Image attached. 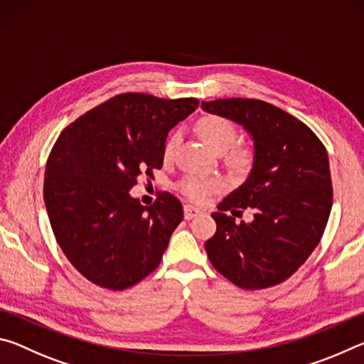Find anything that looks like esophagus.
Here are the masks:
<instances>
[{"label": "esophagus", "mask_w": 364, "mask_h": 364, "mask_svg": "<svg viewBox=\"0 0 364 364\" xmlns=\"http://www.w3.org/2000/svg\"><path fill=\"white\" fill-rule=\"evenodd\" d=\"M197 215H200L199 208H196L193 205L184 207V220H193V218L197 217Z\"/></svg>", "instance_id": "esophagus-1"}]
</instances>
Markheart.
I'll return each instance as SVG.
<instances>
[{"label": "heart", "instance_id": "b5f03b06", "mask_svg": "<svg viewBox=\"0 0 364 364\" xmlns=\"http://www.w3.org/2000/svg\"><path fill=\"white\" fill-rule=\"evenodd\" d=\"M197 134L200 139L215 152H225L236 143L237 130L231 120L220 115H205L199 119L196 125ZM178 143H180V134H170L164 146V159L170 160L173 157ZM252 154L247 147H236L228 156V164L236 171H244L250 165ZM181 193L194 202H204L208 196L220 189V181L215 178H202V176H189L181 183Z\"/></svg>", "mask_w": 364, "mask_h": 364}]
</instances>
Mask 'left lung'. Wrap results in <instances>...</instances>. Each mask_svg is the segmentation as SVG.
Masks as SVG:
<instances>
[{"label":"left lung","instance_id":"8db88e82","mask_svg":"<svg viewBox=\"0 0 364 364\" xmlns=\"http://www.w3.org/2000/svg\"><path fill=\"white\" fill-rule=\"evenodd\" d=\"M202 109L242 125L254 139V164L241 186L212 213L217 232L205 242L213 268L247 291L279 284L323 237L332 207L328 151L304 122L260 100H215ZM252 208L236 224L223 212Z\"/></svg>","mask_w":364,"mask_h":364}]
</instances>
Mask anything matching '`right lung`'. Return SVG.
<instances>
[{"label":"right lung","mask_w":364,"mask_h":364,"mask_svg":"<svg viewBox=\"0 0 364 364\" xmlns=\"http://www.w3.org/2000/svg\"><path fill=\"white\" fill-rule=\"evenodd\" d=\"M197 106L196 97L117 95L54 143L43 188L49 223L64 255L93 284L123 291L159 267L183 205L164 191L143 207L130 189L141 175L154 180L168 132Z\"/></svg>","instance_id":"add662e5"}]
</instances>
